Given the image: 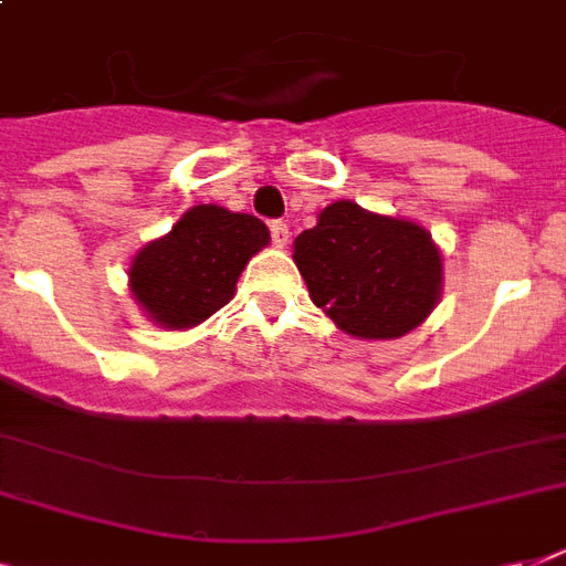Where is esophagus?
<instances>
[{
  "instance_id": "obj_1",
  "label": "esophagus",
  "mask_w": 566,
  "mask_h": 566,
  "mask_svg": "<svg viewBox=\"0 0 566 566\" xmlns=\"http://www.w3.org/2000/svg\"><path fill=\"white\" fill-rule=\"evenodd\" d=\"M270 231H273L275 247H287V240H291V229H287V222L275 220L273 226H270Z\"/></svg>"
}]
</instances>
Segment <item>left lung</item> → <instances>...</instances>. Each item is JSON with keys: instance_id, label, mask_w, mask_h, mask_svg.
<instances>
[{"instance_id": "1", "label": "left lung", "mask_w": 566, "mask_h": 566, "mask_svg": "<svg viewBox=\"0 0 566 566\" xmlns=\"http://www.w3.org/2000/svg\"><path fill=\"white\" fill-rule=\"evenodd\" d=\"M311 302L340 332L394 340L426 323L443 293V255L420 222L340 199L293 240Z\"/></svg>"}]
</instances>
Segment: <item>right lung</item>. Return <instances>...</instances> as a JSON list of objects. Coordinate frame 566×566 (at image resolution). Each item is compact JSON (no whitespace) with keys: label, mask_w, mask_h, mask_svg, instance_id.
I'll return each instance as SVG.
<instances>
[{"label":"right lung","mask_w":566,"mask_h":566,"mask_svg":"<svg viewBox=\"0 0 566 566\" xmlns=\"http://www.w3.org/2000/svg\"><path fill=\"white\" fill-rule=\"evenodd\" d=\"M266 243L270 229L252 213L193 205L164 238L137 249L128 291L155 326L193 328L229 305L243 266Z\"/></svg>","instance_id":"add662e5"}]
</instances>
